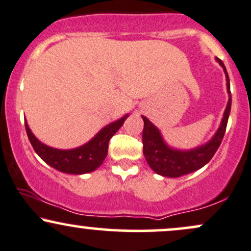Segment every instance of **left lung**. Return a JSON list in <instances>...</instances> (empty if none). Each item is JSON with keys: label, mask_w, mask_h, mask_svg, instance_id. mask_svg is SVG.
<instances>
[{"label": "left lung", "mask_w": 251, "mask_h": 251, "mask_svg": "<svg viewBox=\"0 0 251 251\" xmlns=\"http://www.w3.org/2000/svg\"><path fill=\"white\" fill-rule=\"evenodd\" d=\"M217 62L223 67L226 76V91L229 93V101L224 111L220 128L217 129L214 137L204 145L198 148L183 151V150L172 149L164 142L160 131L146 117L142 116L144 120L143 129V152L145 159L155 174L164 177L177 178L180 176L191 174L203 168L208 164L214 154L220 148L222 139L226 129L227 119H229L230 108H231V92H230V81L227 76L226 66L217 59Z\"/></svg>", "instance_id": "1"}]
</instances>
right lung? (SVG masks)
Wrapping results in <instances>:
<instances>
[{
    "instance_id": "add662e5",
    "label": "right lung",
    "mask_w": 251,
    "mask_h": 251,
    "mask_svg": "<svg viewBox=\"0 0 251 251\" xmlns=\"http://www.w3.org/2000/svg\"><path fill=\"white\" fill-rule=\"evenodd\" d=\"M127 117L128 114H126L117 122L108 124L88 143L72 150H59L45 145L31 133L27 120H25V126L34 151L41 157L43 162L65 174L83 175L94 171L101 165L107 155L109 139L122 127Z\"/></svg>"
}]
</instances>
